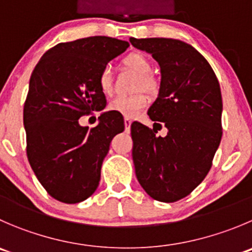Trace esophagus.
Masks as SVG:
<instances>
[{
  "label": "esophagus",
  "instance_id": "obj_1",
  "mask_svg": "<svg viewBox=\"0 0 252 252\" xmlns=\"http://www.w3.org/2000/svg\"><path fill=\"white\" fill-rule=\"evenodd\" d=\"M131 123H133V121H131L130 118H128V117L124 118V126H126V128H130Z\"/></svg>",
  "mask_w": 252,
  "mask_h": 252
}]
</instances>
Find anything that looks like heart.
<instances>
[{
	"instance_id": "obj_1",
	"label": "heart",
	"mask_w": 252,
	"mask_h": 252,
	"mask_svg": "<svg viewBox=\"0 0 252 252\" xmlns=\"http://www.w3.org/2000/svg\"><path fill=\"white\" fill-rule=\"evenodd\" d=\"M124 65L128 69L133 70L139 75V80L136 82V91L149 92L155 94L158 91V81L150 75L151 63L144 54L131 53L126 55L123 60ZM98 87L101 92L106 96H109L113 92V79L112 72L108 66L103 67L98 75ZM149 103V98L145 94H136L131 96H118L109 102L108 108L123 117H135L143 109L146 108Z\"/></svg>"
}]
</instances>
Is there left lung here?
Instances as JSON below:
<instances>
[{
  "label": "left lung",
  "mask_w": 252,
  "mask_h": 252,
  "mask_svg": "<svg viewBox=\"0 0 252 252\" xmlns=\"http://www.w3.org/2000/svg\"><path fill=\"white\" fill-rule=\"evenodd\" d=\"M150 53L160 65L161 84L148 114L150 129L131 124L136 178L151 198L180 201L204 180L221 140V92L218 79L203 55L176 39H129ZM155 125L168 128L156 135Z\"/></svg>",
  "instance_id": "left-lung-1"
}]
</instances>
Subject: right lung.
<instances>
[{
	"mask_svg": "<svg viewBox=\"0 0 252 252\" xmlns=\"http://www.w3.org/2000/svg\"><path fill=\"white\" fill-rule=\"evenodd\" d=\"M128 46V41L102 35L59 43L32 72L23 109L27 156L56 201L79 203L98 187L109 144L124 130L123 117L104 112L91 129L80 126L79 119L104 109L98 75Z\"/></svg>",
	"mask_w": 252,
	"mask_h": 252,
	"instance_id": "add662e5",
	"label": "right lung"
}]
</instances>
